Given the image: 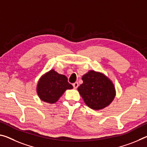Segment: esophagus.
<instances>
[{"mask_svg": "<svg viewBox=\"0 0 147 147\" xmlns=\"http://www.w3.org/2000/svg\"><path fill=\"white\" fill-rule=\"evenodd\" d=\"M73 87H74V89H76V88H77L78 86V83L77 82H74L73 84Z\"/></svg>", "mask_w": 147, "mask_h": 147, "instance_id": "1", "label": "esophagus"}]
</instances>
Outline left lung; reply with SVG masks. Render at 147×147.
Wrapping results in <instances>:
<instances>
[{
    "label": "left lung",
    "instance_id": "8db88e82",
    "mask_svg": "<svg viewBox=\"0 0 147 147\" xmlns=\"http://www.w3.org/2000/svg\"><path fill=\"white\" fill-rule=\"evenodd\" d=\"M83 83L78 88L86 105L94 110L108 107L116 96L115 85L105 74L90 70L82 77Z\"/></svg>",
    "mask_w": 147,
    "mask_h": 147
}]
</instances>
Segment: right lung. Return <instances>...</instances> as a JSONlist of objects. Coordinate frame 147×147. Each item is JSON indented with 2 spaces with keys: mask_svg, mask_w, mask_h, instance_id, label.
Returning a JSON list of instances; mask_svg holds the SVG:
<instances>
[{
  "mask_svg": "<svg viewBox=\"0 0 147 147\" xmlns=\"http://www.w3.org/2000/svg\"><path fill=\"white\" fill-rule=\"evenodd\" d=\"M73 88V86L68 82L66 76L51 69L39 78L36 92L42 101L53 104L59 99L67 90Z\"/></svg>",
  "mask_w": 147,
  "mask_h": 147,
  "instance_id": "obj_1",
  "label": "right lung"
}]
</instances>
